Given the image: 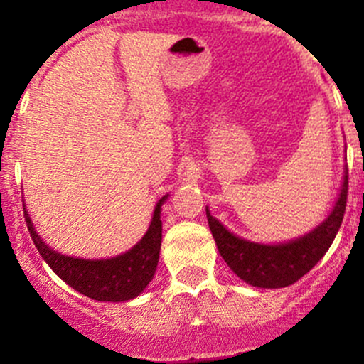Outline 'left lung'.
<instances>
[{"instance_id": "left-lung-1", "label": "left lung", "mask_w": 364, "mask_h": 364, "mask_svg": "<svg viewBox=\"0 0 364 364\" xmlns=\"http://www.w3.org/2000/svg\"><path fill=\"white\" fill-rule=\"evenodd\" d=\"M347 186L348 171L345 167L338 199L329 215L310 232L285 243H255L236 236L205 208L209 229L220 255L223 257L227 266L252 287L282 289L292 285L304 277L331 247L343 220Z\"/></svg>"}]
</instances>
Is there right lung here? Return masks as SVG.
I'll return each mask as SVG.
<instances>
[{"label": "right lung", "instance_id": "right-lung-1", "mask_svg": "<svg viewBox=\"0 0 364 364\" xmlns=\"http://www.w3.org/2000/svg\"><path fill=\"white\" fill-rule=\"evenodd\" d=\"M167 197L168 193L156 203L151 223L142 240L128 252L111 259H80L53 250L35 230L26 205L24 218L33 243L38 248L42 259L65 284L91 299L119 303L137 297L155 277L161 247L160 215Z\"/></svg>", "mask_w": 364, "mask_h": 364}]
</instances>
